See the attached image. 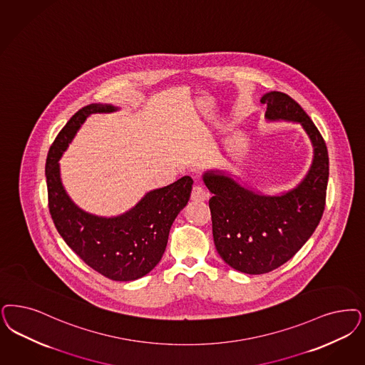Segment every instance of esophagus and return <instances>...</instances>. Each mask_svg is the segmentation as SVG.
Listing matches in <instances>:
<instances>
[{
	"label": "esophagus",
	"instance_id": "obj_1",
	"mask_svg": "<svg viewBox=\"0 0 365 365\" xmlns=\"http://www.w3.org/2000/svg\"><path fill=\"white\" fill-rule=\"evenodd\" d=\"M209 198V192L202 186H194L191 191V200L192 201H206Z\"/></svg>",
	"mask_w": 365,
	"mask_h": 365
}]
</instances>
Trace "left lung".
<instances>
[{
	"mask_svg": "<svg viewBox=\"0 0 365 365\" xmlns=\"http://www.w3.org/2000/svg\"><path fill=\"white\" fill-rule=\"evenodd\" d=\"M260 102L267 105V121L301 124L314 156L301 183L277 195L248 189L224 171L202 175L213 194L209 207L215 250L227 265L250 275L274 271L310 239L325 210L329 179L327 144L301 106L280 91L265 93Z\"/></svg>",
	"mask_w": 365,
	"mask_h": 365,
	"instance_id": "left-lung-1",
	"label": "left lung"
}]
</instances>
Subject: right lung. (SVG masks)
<instances>
[{
    "label": "right lung",
    "instance_id": "add662e5",
    "mask_svg": "<svg viewBox=\"0 0 365 365\" xmlns=\"http://www.w3.org/2000/svg\"><path fill=\"white\" fill-rule=\"evenodd\" d=\"M118 110L110 103H90L78 110L51 145L46 178L48 207L66 244L93 269L117 282H130L151 272L163 256L176 215L187 205L192 179L147 192L130 210L100 217L78 207L66 192L59 159L90 114Z\"/></svg>",
    "mask_w": 365,
    "mask_h": 365
}]
</instances>
